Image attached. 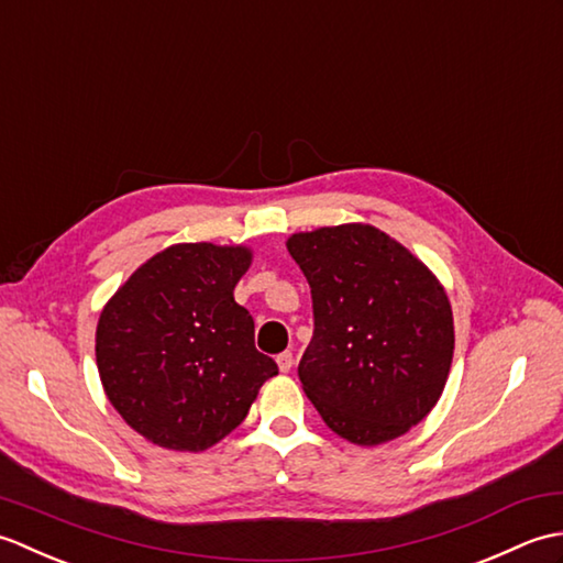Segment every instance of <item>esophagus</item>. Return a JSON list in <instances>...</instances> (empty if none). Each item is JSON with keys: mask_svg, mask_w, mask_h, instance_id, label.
<instances>
[{"mask_svg": "<svg viewBox=\"0 0 563 563\" xmlns=\"http://www.w3.org/2000/svg\"><path fill=\"white\" fill-rule=\"evenodd\" d=\"M275 361H278L280 373H290V367H292V363H295V357H292V353H290V351H285V353H280L278 357H275Z\"/></svg>", "mask_w": 563, "mask_h": 563, "instance_id": "obj_1", "label": "esophagus"}]
</instances>
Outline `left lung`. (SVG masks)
<instances>
[{"instance_id":"1","label":"left lung","mask_w":563,"mask_h":563,"mask_svg":"<svg viewBox=\"0 0 563 563\" xmlns=\"http://www.w3.org/2000/svg\"><path fill=\"white\" fill-rule=\"evenodd\" d=\"M288 251L314 312L297 375L324 423L355 445H379L421 423L454 351L452 309L435 275L369 224L292 234Z\"/></svg>"}]
</instances>
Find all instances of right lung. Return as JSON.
I'll return each instance as SVG.
<instances>
[{
	"mask_svg": "<svg viewBox=\"0 0 563 563\" xmlns=\"http://www.w3.org/2000/svg\"><path fill=\"white\" fill-rule=\"evenodd\" d=\"M244 246L176 244L152 256L103 307L97 365L115 411L169 450H206L244 421L278 375L234 302Z\"/></svg>",
	"mask_w": 563,
	"mask_h": 563,
	"instance_id": "right-lung-1",
	"label": "right lung"
}]
</instances>
